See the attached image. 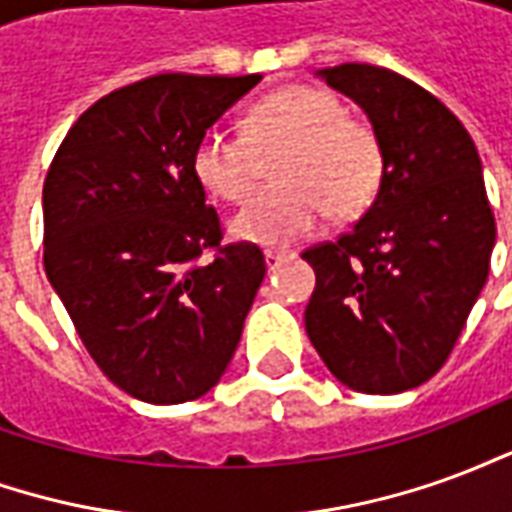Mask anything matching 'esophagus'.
Returning <instances> with one entry per match:
<instances>
[{
  "label": "esophagus",
  "instance_id": "obj_1",
  "mask_svg": "<svg viewBox=\"0 0 512 512\" xmlns=\"http://www.w3.org/2000/svg\"><path fill=\"white\" fill-rule=\"evenodd\" d=\"M288 252H277V249H268L266 252V266H268V271H277L279 266H282V263H285V260H288Z\"/></svg>",
  "mask_w": 512,
  "mask_h": 512
}]
</instances>
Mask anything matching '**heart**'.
<instances>
[{"label":"heart","mask_w":512,"mask_h":512,"mask_svg":"<svg viewBox=\"0 0 512 512\" xmlns=\"http://www.w3.org/2000/svg\"><path fill=\"white\" fill-rule=\"evenodd\" d=\"M282 183L260 189L230 222L235 238L290 246L318 230L326 213L356 216L376 200L384 153L373 128L345 115V104L323 87L296 84L263 98L246 131L211 126L194 147V172L205 189L241 202L255 189L260 150L285 147Z\"/></svg>","instance_id":"obj_1"}]
</instances>
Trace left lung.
<instances>
[{
    "instance_id": "obj_1",
    "label": "left lung",
    "mask_w": 512,
    "mask_h": 512,
    "mask_svg": "<svg viewBox=\"0 0 512 512\" xmlns=\"http://www.w3.org/2000/svg\"><path fill=\"white\" fill-rule=\"evenodd\" d=\"M373 123L384 178L337 241L312 246L310 343L340 384L397 395L447 362L488 279L496 222L469 131L406 76L345 62L318 71Z\"/></svg>"
}]
</instances>
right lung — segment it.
I'll return each mask as SVG.
<instances>
[{"mask_svg": "<svg viewBox=\"0 0 512 512\" xmlns=\"http://www.w3.org/2000/svg\"><path fill=\"white\" fill-rule=\"evenodd\" d=\"M260 79L158 73L120 87L51 161L46 277L95 365L136 400L172 406L219 384L266 277L255 244H222L194 172L200 136Z\"/></svg>", "mask_w": 512, "mask_h": 512, "instance_id": "add662e5", "label": "right lung"}]
</instances>
